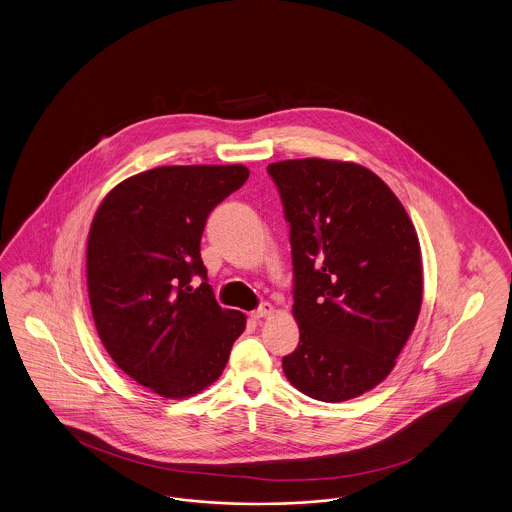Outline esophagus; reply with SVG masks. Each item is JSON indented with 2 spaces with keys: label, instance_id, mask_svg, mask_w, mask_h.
<instances>
[{
  "label": "esophagus",
  "instance_id": "1",
  "mask_svg": "<svg viewBox=\"0 0 512 512\" xmlns=\"http://www.w3.org/2000/svg\"><path fill=\"white\" fill-rule=\"evenodd\" d=\"M272 314H274V307H272L270 303H263L257 310H253L251 316H253L255 320H261V318H268V316H272Z\"/></svg>",
  "mask_w": 512,
  "mask_h": 512
}]
</instances>
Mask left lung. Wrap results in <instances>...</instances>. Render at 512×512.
Here are the masks:
<instances>
[{
    "instance_id": "obj_1",
    "label": "left lung",
    "mask_w": 512,
    "mask_h": 512,
    "mask_svg": "<svg viewBox=\"0 0 512 512\" xmlns=\"http://www.w3.org/2000/svg\"><path fill=\"white\" fill-rule=\"evenodd\" d=\"M266 171L291 228L301 333L282 368L314 400L356 398L389 375L417 324V232L394 192L362 165L305 158Z\"/></svg>"
}]
</instances>
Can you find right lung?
I'll return each mask as SVG.
<instances>
[{
  "mask_svg": "<svg viewBox=\"0 0 512 512\" xmlns=\"http://www.w3.org/2000/svg\"><path fill=\"white\" fill-rule=\"evenodd\" d=\"M244 165H165L125 179L87 238L95 328L116 366L164 398H186L223 373L246 316L217 305L200 255L213 207L246 183ZM198 275L203 284L189 286Z\"/></svg>",
  "mask_w": 512,
  "mask_h": 512,
  "instance_id": "right-lung-1",
  "label": "right lung"
}]
</instances>
